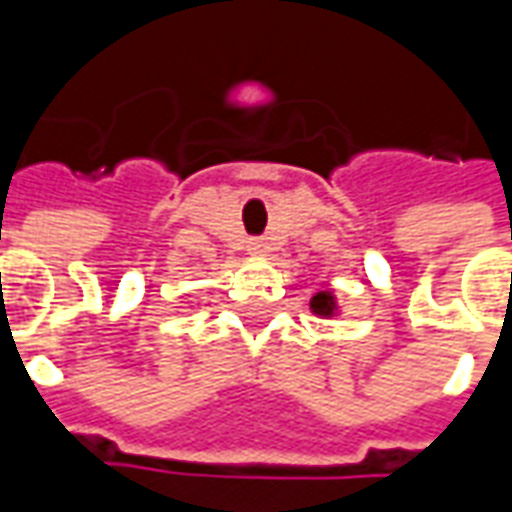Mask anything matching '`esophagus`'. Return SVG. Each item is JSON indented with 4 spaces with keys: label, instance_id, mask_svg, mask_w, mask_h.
<instances>
[{
    "label": "esophagus",
    "instance_id": "esophagus-1",
    "mask_svg": "<svg viewBox=\"0 0 512 512\" xmlns=\"http://www.w3.org/2000/svg\"><path fill=\"white\" fill-rule=\"evenodd\" d=\"M266 241H260V238H255V241H249V252L252 255H266Z\"/></svg>",
    "mask_w": 512,
    "mask_h": 512
}]
</instances>
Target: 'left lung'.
I'll list each match as a JSON object with an SVG mask.
<instances>
[{"label":"left lung","instance_id":"1","mask_svg":"<svg viewBox=\"0 0 512 512\" xmlns=\"http://www.w3.org/2000/svg\"><path fill=\"white\" fill-rule=\"evenodd\" d=\"M310 312L312 315H318V318H337V315H340V304H337L334 290H318L310 299Z\"/></svg>","mask_w":512,"mask_h":512}]
</instances>
